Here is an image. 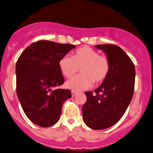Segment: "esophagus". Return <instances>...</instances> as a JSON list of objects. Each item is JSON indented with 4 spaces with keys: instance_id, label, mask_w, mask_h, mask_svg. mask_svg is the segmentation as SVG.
I'll list each match as a JSON object with an SVG mask.
<instances>
[{
    "instance_id": "34e87169",
    "label": "esophagus",
    "mask_w": 153,
    "mask_h": 153,
    "mask_svg": "<svg viewBox=\"0 0 153 153\" xmlns=\"http://www.w3.org/2000/svg\"><path fill=\"white\" fill-rule=\"evenodd\" d=\"M72 93V96H75V95L77 94V92H75V91H74V90H72V93Z\"/></svg>"
}]
</instances>
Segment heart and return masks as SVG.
Wrapping results in <instances>:
<instances>
[{
    "mask_svg": "<svg viewBox=\"0 0 153 153\" xmlns=\"http://www.w3.org/2000/svg\"><path fill=\"white\" fill-rule=\"evenodd\" d=\"M59 67L66 78H72L81 69V75L75 76L66 83L70 90H82L102 82L110 71V63L105 56L99 55L96 50L84 46L77 49L73 57L63 56L59 61Z\"/></svg>",
    "mask_w": 153,
    "mask_h": 153,
    "instance_id": "1",
    "label": "heart"
}]
</instances>
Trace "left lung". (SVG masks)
<instances>
[{
  "label": "left lung",
  "mask_w": 153,
  "mask_h": 153,
  "mask_svg": "<svg viewBox=\"0 0 153 153\" xmlns=\"http://www.w3.org/2000/svg\"><path fill=\"white\" fill-rule=\"evenodd\" d=\"M105 53L110 71L102 84L93 92L85 93L87 101L82 108L86 125L95 130L116 124L125 114L134 90L135 68L125 51L115 45H96Z\"/></svg>",
  "instance_id": "1"
}]
</instances>
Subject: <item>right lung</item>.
<instances>
[{
    "instance_id": "right-lung-1",
    "label": "right lung",
    "mask_w": 153,
    "mask_h": 153,
    "mask_svg": "<svg viewBox=\"0 0 153 153\" xmlns=\"http://www.w3.org/2000/svg\"><path fill=\"white\" fill-rule=\"evenodd\" d=\"M71 44L40 40L25 48L16 65V93L26 116L36 125L49 127L59 120L71 91L54 87L64 83L59 61Z\"/></svg>"
}]
</instances>
